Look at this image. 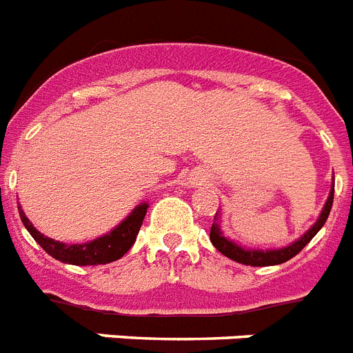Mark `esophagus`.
I'll list each match as a JSON object with an SVG mask.
<instances>
[{
    "label": "esophagus",
    "instance_id": "34e87169",
    "mask_svg": "<svg viewBox=\"0 0 353 353\" xmlns=\"http://www.w3.org/2000/svg\"><path fill=\"white\" fill-rule=\"evenodd\" d=\"M196 185H198V180H196Z\"/></svg>",
    "mask_w": 353,
    "mask_h": 353
}]
</instances>
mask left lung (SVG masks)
I'll return each mask as SVG.
<instances>
[{
	"label": "left lung",
	"mask_w": 353,
	"mask_h": 353,
	"mask_svg": "<svg viewBox=\"0 0 353 353\" xmlns=\"http://www.w3.org/2000/svg\"><path fill=\"white\" fill-rule=\"evenodd\" d=\"M334 201V176H332V188L328 192V198L325 201L323 209H321L320 216L316 219V223L312 225L309 230L303 234L302 237H298L296 241L289 243L288 246H282V248H268V250H259V248H246L243 245H237L236 241L228 239L221 230V225H219V212H216L214 216L212 228H210V243L214 245V248L218 250L219 254H223L225 257L232 259L239 264H245V266H276V264L288 263L289 259H293L298 252H302L305 248V245L312 237L321 230V227L327 221L330 209H332Z\"/></svg>",
	"instance_id": "left-lung-1"
}]
</instances>
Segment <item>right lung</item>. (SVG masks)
I'll list each match as a JSON object with an SVG mask.
<instances>
[{"label":"right lung","mask_w":353,"mask_h":353,"mask_svg":"<svg viewBox=\"0 0 353 353\" xmlns=\"http://www.w3.org/2000/svg\"><path fill=\"white\" fill-rule=\"evenodd\" d=\"M148 207H150L148 201H143L116 228H112L103 236L96 237V239L87 241L83 245H65V243H60V241L50 239V237H46L33 227L32 221L26 218V214L21 209V205H17V210H19L21 221L26 227V230L30 232V236L37 241L41 248L46 250V254H50L51 257L64 264L96 266V264L114 263L132 248V245L135 243V237L141 230Z\"/></svg>","instance_id":"1"}]
</instances>
